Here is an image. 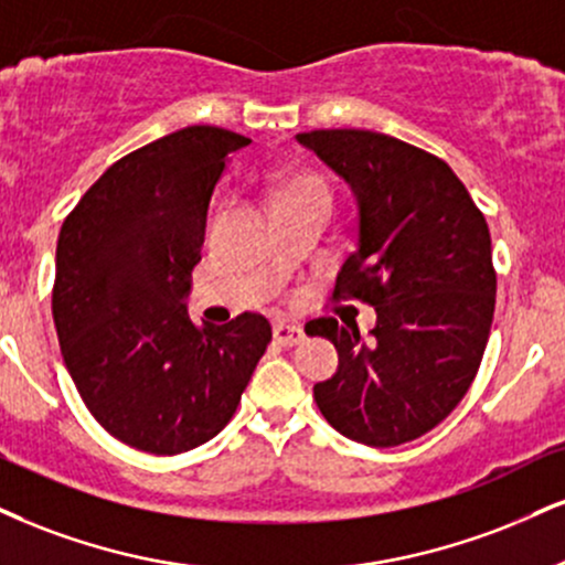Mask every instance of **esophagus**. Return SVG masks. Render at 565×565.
Instances as JSON below:
<instances>
[{
	"mask_svg": "<svg viewBox=\"0 0 565 565\" xmlns=\"http://www.w3.org/2000/svg\"><path fill=\"white\" fill-rule=\"evenodd\" d=\"M274 339L284 348H295V344L305 342V331L295 323H276L274 326Z\"/></svg>",
	"mask_w": 565,
	"mask_h": 565,
	"instance_id": "34e87169",
	"label": "esophagus"
}]
</instances>
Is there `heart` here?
Returning <instances> with one entry per match:
<instances>
[{"label": "heart", "instance_id": "b5f03b06", "mask_svg": "<svg viewBox=\"0 0 565 565\" xmlns=\"http://www.w3.org/2000/svg\"><path fill=\"white\" fill-rule=\"evenodd\" d=\"M312 194H323L326 196L321 183L312 181V179H305V175H297V179L284 181L281 186L276 189V207L284 205V202L302 200V196H312Z\"/></svg>", "mask_w": 565, "mask_h": 565}]
</instances>
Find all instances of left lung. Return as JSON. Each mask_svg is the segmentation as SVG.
<instances>
[{
    "label": "left lung",
    "mask_w": 565,
    "mask_h": 565,
    "mask_svg": "<svg viewBox=\"0 0 565 565\" xmlns=\"http://www.w3.org/2000/svg\"><path fill=\"white\" fill-rule=\"evenodd\" d=\"M297 141L355 200V253L334 295L376 310L371 339L337 318L305 326L339 352L312 397L348 439L405 445L450 416L479 371L498 289L487 221L445 160L394 136L334 128Z\"/></svg>",
    "instance_id": "obj_1"
}]
</instances>
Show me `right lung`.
I'll return each instance as SVG.
<instances>
[{
	"mask_svg": "<svg viewBox=\"0 0 565 565\" xmlns=\"http://www.w3.org/2000/svg\"><path fill=\"white\" fill-rule=\"evenodd\" d=\"M247 136L186 126L113 162L65 217L52 316L88 413L141 452L179 455L234 416L270 323L194 326L192 270L207 205Z\"/></svg>",
	"mask_w": 565,
	"mask_h": 565,
	"instance_id": "right-lung-1",
	"label": "right lung"
}]
</instances>
